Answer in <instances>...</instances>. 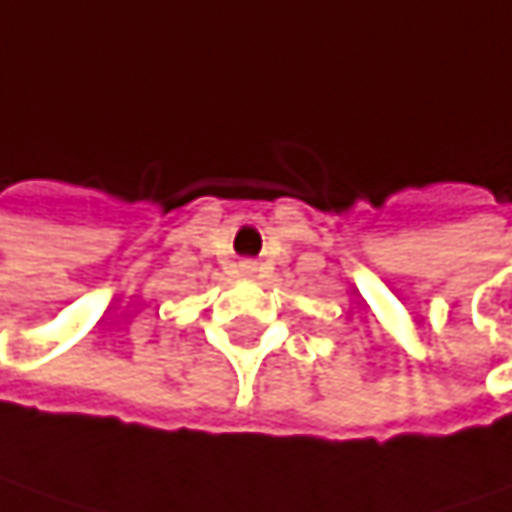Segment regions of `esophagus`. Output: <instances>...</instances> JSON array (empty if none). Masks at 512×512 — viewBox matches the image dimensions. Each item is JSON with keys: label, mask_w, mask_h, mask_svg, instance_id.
<instances>
[{"label": "esophagus", "mask_w": 512, "mask_h": 512, "mask_svg": "<svg viewBox=\"0 0 512 512\" xmlns=\"http://www.w3.org/2000/svg\"><path fill=\"white\" fill-rule=\"evenodd\" d=\"M255 272H257L255 260H240V275H243V278H252Z\"/></svg>", "instance_id": "34e87169"}]
</instances>
